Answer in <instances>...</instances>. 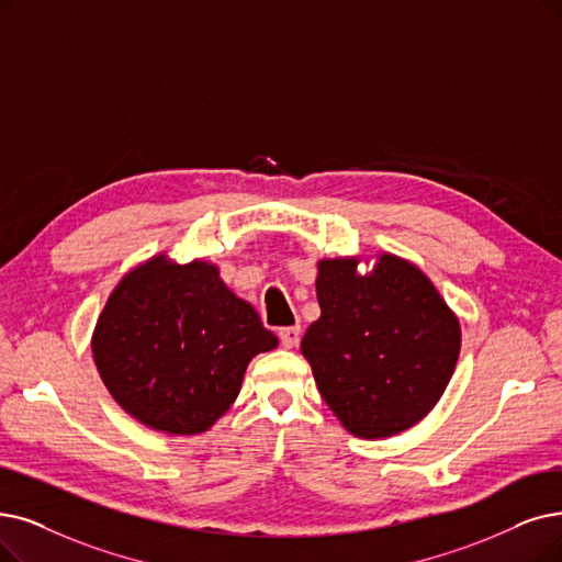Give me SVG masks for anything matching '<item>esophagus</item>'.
<instances>
[{
    "instance_id": "obj_1",
    "label": "esophagus",
    "mask_w": 562,
    "mask_h": 562,
    "mask_svg": "<svg viewBox=\"0 0 562 562\" xmlns=\"http://www.w3.org/2000/svg\"><path fill=\"white\" fill-rule=\"evenodd\" d=\"M300 334H302V329H300L297 325H293V327H281V329H279V339H281V344H283V348H295V346L300 344Z\"/></svg>"
}]
</instances>
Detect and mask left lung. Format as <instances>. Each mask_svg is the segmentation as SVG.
<instances>
[{
  "instance_id": "left-lung-1",
  "label": "left lung",
  "mask_w": 562,
  "mask_h": 562,
  "mask_svg": "<svg viewBox=\"0 0 562 562\" xmlns=\"http://www.w3.org/2000/svg\"><path fill=\"white\" fill-rule=\"evenodd\" d=\"M321 318L302 339L318 390L352 436L411 429L454 373L461 327L415 265L380 256L369 274L355 258L318 262Z\"/></svg>"
}]
</instances>
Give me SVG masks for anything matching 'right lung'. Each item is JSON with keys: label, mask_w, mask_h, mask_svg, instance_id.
I'll return each instance as SVG.
<instances>
[{"label": "right lung", "mask_w": 562, "mask_h": 562, "mask_svg": "<svg viewBox=\"0 0 562 562\" xmlns=\"http://www.w3.org/2000/svg\"><path fill=\"white\" fill-rule=\"evenodd\" d=\"M277 344L214 265L156 256L112 290L92 352L108 392L131 417L154 431L193 436L233 406L246 367Z\"/></svg>", "instance_id": "right-lung-1"}]
</instances>
